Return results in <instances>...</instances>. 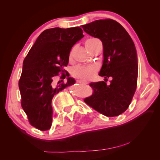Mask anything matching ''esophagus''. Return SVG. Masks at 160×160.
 <instances>
[{
	"label": "esophagus",
	"instance_id": "obj_1",
	"mask_svg": "<svg viewBox=\"0 0 160 160\" xmlns=\"http://www.w3.org/2000/svg\"><path fill=\"white\" fill-rule=\"evenodd\" d=\"M78 82H79V83H80V84H83V85H86V84H88V82H83V81H80V80H78Z\"/></svg>",
	"mask_w": 160,
	"mask_h": 160
}]
</instances>
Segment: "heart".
Listing matches in <instances>:
<instances>
[{"label": "heart", "instance_id": "1", "mask_svg": "<svg viewBox=\"0 0 160 160\" xmlns=\"http://www.w3.org/2000/svg\"><path fill=\"white\" fill-rule=\"evenodd\" d=\"M97 41L96 39H90L85 42V47L89 51L94 42ZM72 51L70 52V56L71 57ZM97 68L94 66H78L73 68L72 70V74L75 78L82 81H86L91 79L97 72Z\"/></svg>", "mask_w": 160, "mask_h": 160}]
</instances>
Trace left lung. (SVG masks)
<instances>
[{
  "mask_svg": "<svg viewBox=\"0 0 160 160\" xmlns=\"http://www.w3.org/2000/svg\"><path fill=\"white\" fill-rule=\"evenodd\" d=\"M82 28L102 42L104 60L99 75L104 80L112 78L109 85L104 81L91 82L94 92L84 101L108 117L120 115L128 109L137 87L138 66L134 43L123 26L111 19L95 20Z\"/></svg>",
  "mask_w": 160,
  "mask_h": 160,
  "instance_id": "8db88e82",
  "label": "left lung"
}]
</instances>
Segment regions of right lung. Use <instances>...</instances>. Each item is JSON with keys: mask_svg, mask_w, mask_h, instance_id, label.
<instances>
[{"mask_svg": "<svg viewBox=\"0 0 160 160\" xmlns=\"http://www.w3.org/2000/svg\"><path fill=\"white\" fill-rule=\"evenodd\" d=\"M84 37L79 27L46 29L39 35L23 62L19 81L21 105L29 123L37 129L47 131L52 123L51 101L59 92L75 83L64 68L69 61V54L75 43ZM68 77L66 83L57 85L56 76Z\"/></svg>", "mask_w": 160, "mask_h": 160, "instance_id": "obj_1", "label": "right lung"}]
</instances>
